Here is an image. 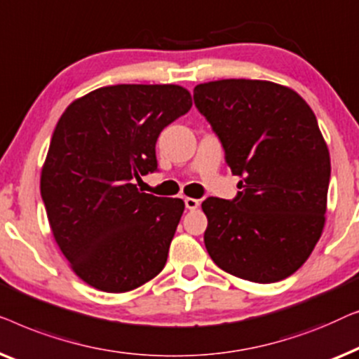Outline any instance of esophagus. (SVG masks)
Instances as JSON below:
<instances>
[{
	"label": "esophagus",
	"mask_w": 359,
	"mask_h": 359,
	"mask_svg": "<svg viewBox=\"0 0 359 359\" xmlns=\"http://www.w3.org/2000/svg\"><path fill=\"white\" fill-rule=\"evenodd\" d=\"M185 206H187V210H196L200 206V200L190 198V196H187V198H185Z\"/></svg>",
	"instance_id": "obj_1"
}]
</instances>
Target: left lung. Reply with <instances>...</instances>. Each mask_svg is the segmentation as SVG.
<instances>
[{"label":"left lung","instance_id":"1","mask_svg":"<svg viewBox=\"0 0 359 359\" xmlns=\"http://www.w3.org/2000/svg\"><path fill=\"white\" fill-rule=\"evenodd\" d=\"M194 99L242 177L232 201L201 203L206 250L237 278H287L325 226L330 154L314 112L296 90L262 79L210 81L195 86Z\"/></svg>","mask_w":359,"mask_h":359}]
</instances>
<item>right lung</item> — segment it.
<instances>
[{
	"instance_id": "add662e5",
	"label": "right lung",
	"mask_w": 359,
	"mask_h": 359,
	"mask_svg": "<svg viewBox=\"0 0 359 359\" xmlns=\"http://www.w3.org/2000/svg\"><path fill=\"white\" fill-rule=\"evenodd\" d=\"M190 107L177 84H117L73 100L60 117L40 194L55 242L95 290L127 292L163 271L185 203L135 182L154 172L159 133Z\"/></svg>"
}]
</instances>
